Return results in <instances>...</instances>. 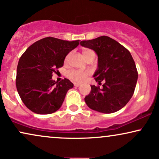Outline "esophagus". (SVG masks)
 Here are the masks:
<instances>
[{
  "instance_id": "esophagus-1",
  "label": "esophagus",
  "mask_w": 159,
  "mask_h": 159,
  "mask_svg": "<svg viewBox=\"0 0 159 159\" xmlns=\"http://www.w3.org/2000/svg\"><path fill=\"white\" fill-rule=\"evenodd\" d=\"M81 85V84L80 83H74V85L75 86V87H79V86Z\"/></svg>"
}]
</instances>
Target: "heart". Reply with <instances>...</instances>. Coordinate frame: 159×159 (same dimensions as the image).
<instances>
[{"instance_id": "b5f03b06", "label": "heart", "mask_w": 159, "mask_h": 159, "mask_svg": "<svg viewBox=\"0 0 159 159\" xmlns=\"http://www.w3.org/2000/svg\"><path fill=\"white\" fill-rule=\"evenodd\" d=\"M93 51H92L89 48H85L83 50V54L84 57H86L88 55L91 54H93ZM90 74L89 70H72L68 73V76L70 80L76 82H81L83 80H85L86 76H89Z\"/></svg>"}]
</instances>
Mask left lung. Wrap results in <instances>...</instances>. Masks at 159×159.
<instances>
[{"label":"left lung","instance_id":"8db88e82","mask_svg":"<svg viewBox=\"0 0 159 159\" xmlns=\"http://www.w3.org/2000/svg\"><path fill=\"white\" fill-rule=\"evenodd\" d=\"M80 45L91 48L98 56V67L93 77L98 83L104 80L102 88L91 85L85 97L90 108L103 113H112L130 101L136 88L138 72L130 52L107 36L83 40Z\"/></svg>","mask_w":159,"mask_h":159}]
</instances>
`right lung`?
<instances>
[{"mask_svg":"<svg viewBox=\"0 0 159 159\" xmlns=\"http://www.w3.org/2000/svg\"><path fill=\"white\" fill-rule=\"evenodd\" d=\"M78 45L79 40L48 37L35 42L20 57L16 87L21 100L32 112L50 114L60 108L74 84L68 79L55 82L52 74L63 66L66 57Z\"/></svg>","mask_w":159,"mask_h":159,"instance_id":"obj_1","label":"right lung"}]
</instances>
